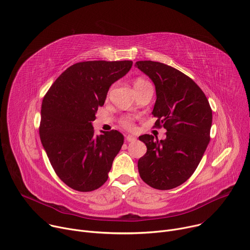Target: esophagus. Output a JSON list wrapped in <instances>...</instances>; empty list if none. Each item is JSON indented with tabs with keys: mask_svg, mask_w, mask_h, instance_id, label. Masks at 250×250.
Instances as JSON below:
<instances>
[{
	"mask_svg": "<svg viewBox=\"0 0 250 250\" xmlns=\"http://www.w3.org/2000/svg\"><path fill=\"white\" fill-rule=\"evenodd\" d=\"M126 140H127L128 142H134V141H136V137L133 136V135H127Z\"/></svg>",
	"mask_w": 250,
	"mask_h": 250,
	"instance_id": "esophagus-1",
	"label": "esophagus"
}]
</instances>
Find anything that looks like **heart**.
Segmentation results:
<instances>
[{
    "label": "heart",
    "instance_id": "1",
    "mask_svg": "<svg viewBox=\"0 0 250 250\" xmlns=\"http://www.w3.org/2000/svg\"><path fill=\"white\" fill-rule=\"evenodd\" d=\"M150 85V83L144 79V78H137L135 81H134V88L135 90H138V89H141V88H144L146 86ZM121 125L126 128V129H133L134 128V122H133V118L130 117V116H125L121 119Z\"/></svg>",
    "mask_w": 250,
    "mask_h": 250
}]
</instances>
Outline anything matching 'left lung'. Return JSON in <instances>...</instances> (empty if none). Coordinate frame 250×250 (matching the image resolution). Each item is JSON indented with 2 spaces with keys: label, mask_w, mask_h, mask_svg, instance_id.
<instances>
[{
  "label": "left lung",
  "mask_w": 250,
  "mask_h": 250,
  "mask_svg": "<svg viewBox=\"0 0 250 250\" xmlns=\"http://www.w3.org/2000/svg\"><path fill=\"white\" fill-rule=\"evenodd\" d=\"M135 65L154 82L155 127L167 130L165 140L148 134L139 137L147 152L138 161V170L150 187L171 189L184 184L199 166L210 139L212 111L197 83L180 70L152 61Z\"/></svg>",
  "instance_id": "8db88e82"
}]
</instances>
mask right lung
Returning a JSON list of instances; mask_svg holds the SVG:
<instances>
[{"label":"right lung","mask_w":250,"mask_h":250,"mask_svg":"<svg viewBox=\"0 0 250 250\" xmlns=\"http://www.w3.org/2000/svg\"><path fill=\"white\" fill-rule=\"evenodd\" d=\"M133 62L92 61L75 63L53 82L43 97L40 136L59 178L78 191H91L108 179L124 137L117 130L95 135L92 121L109 87Z\"/></svg>","instance_id":"add662e5"}]
</instances>
